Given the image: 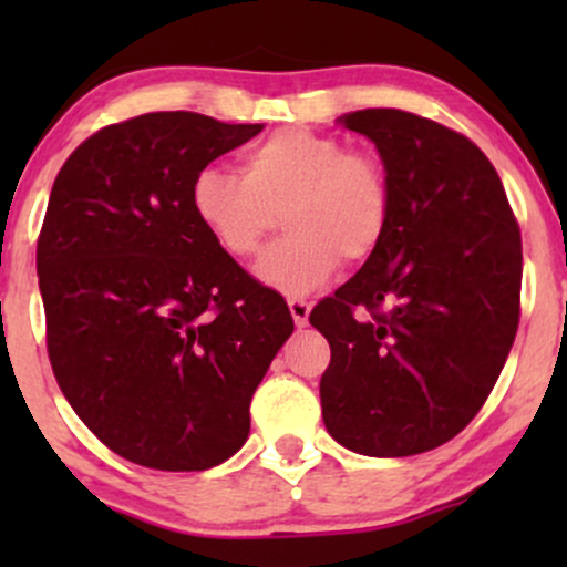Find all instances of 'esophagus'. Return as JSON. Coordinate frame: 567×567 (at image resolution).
Segmentation results:
<instances>
[{
  "instance_id": "esophagus-1",
  "label": "esophagus",
  "mask_w": 567,
  "mask_h": 567,
  "mask_svg": "<svg viewBox=\"0 0 567 567\" xmlns=\"http://www.w3.org/2000/svg\"><path fill=\"white\" fill-rule=\"evenodd\" d=\"M288 306H290V315H292V322H296V328H306V324H309L311 303L303 301V298H288Z\"/></svg>"
}]
</instances>
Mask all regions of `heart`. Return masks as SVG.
<instances>
[{
    "label": "heart",
    "instance_id": "b5f03b06",
    "mask_svg": "<svg viewBox=\"0 0 567 567\" xmlns=\"http://www.w3.org/2000/svg\"><path fill=\"white\" fill-rule=\"evenodd\" d=\"M192 210L226 256L261 250L279 213L290 234L256 275L282 292H309L341 258L368 261L392 224V184L375 152L309 127H282L243 152V173L205 165L192 181Z\"/></svg>",
    "mask_w": 567,
    "mask_h": 567
}]
</instances>
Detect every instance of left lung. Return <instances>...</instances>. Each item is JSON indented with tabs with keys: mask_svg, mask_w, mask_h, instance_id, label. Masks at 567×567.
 <instances>
[{
	"mask_svg": "<svg viewBox=\"0 0 567 567\" xmlns=\"http://www.w3.org/2000/svg\"><path fill=\"white\" fill-rule=\"evenodd\" d=\"M341 125L379 148L392 224L309 315L330 343L322 419L354 453H426L480 413L509 357L519 224L496 167L466 135L402 109H362Z\"/></svg>",
	"mask_w": 567,
	"mask_h": 567,
	"instance_id": "8db88e82",
	"label": "left lung"
}]
</instances>
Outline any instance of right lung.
Here are the masks:
<instances>
[{"instance_id": "obj_1", "label": "right lung", "mask_w": 567, "mask_h": 567, "mask_svg": "<svg viewBox=\"0 0 567 567\" xmlns=\"http://www.w3.org/2000/svg\"><path fill=\"white\" fill-rule=\"evenodd\" d=\"M264 125L152 112L63 162L37 239L55 381L109 451L162 472L218 466L292 333L282 296L213 243L192 181Z\"/></svg>"}]
</instances>
